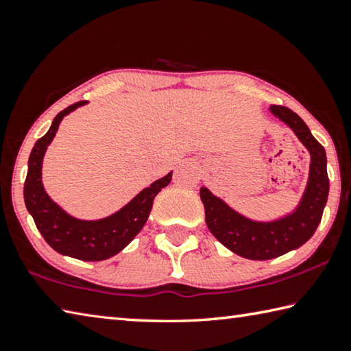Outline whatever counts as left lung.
Segmentation results:
<instances>
[{
    "label": "left lung",
    "instance_id": "obj_1",
    "mask_svg": "<svg viewBox=\"0 0 351 351\" xmlns=\"http://www.w3.org/2000/svg\"><path fill=\"white\" fill-rule=\"evenodd\" d=\"M271 114L287 123L311 156L308 185L299 206L274 222H254L241 216L210 189L200 188L205 220L213 236L232 253L251 261H268L296 250L315 234L328 199L327 156L300 117L285 106H269Z\"/></svg>",
    "mask_w": 351,
    "mask_h": 351
}]
</instances>
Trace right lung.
I'll return each mask as SVG.
<instances>
[{"instance_id": "right-lung-1", "label": "right lung", "mask_w": 351, "mask_h": 351, "mask_svg": "<svg viewBox=\"0 0 351 351\" xmlns=\"http://www.w3.org/2000/svg\"><path fill=\"white\" fill-rule=\"evenodd\" d=\"M86 103L88 101L73 103L61 110L53 119L49 131L36 140L27 163L24 204L41 236L57 253L73 259L97 262L120 253L138 234L149 216L154 197L162 191V188L169 185L172 172L154 182L149 188H145L128 205L109 217L80 220L61 210L43 188V157L57 134L63 117Z\"/></svg>"}]
</instances>
